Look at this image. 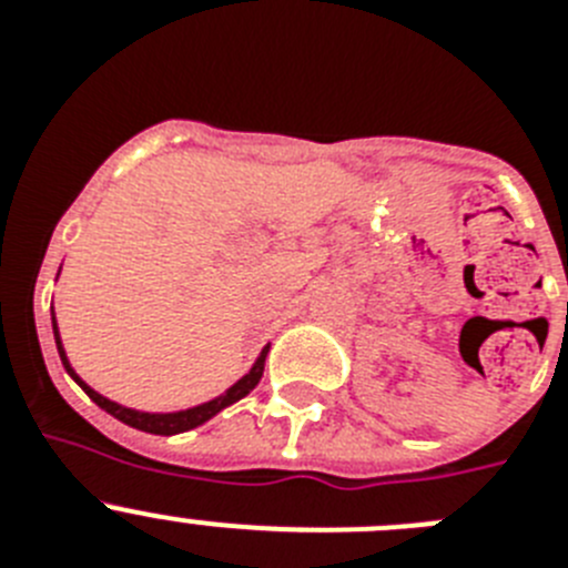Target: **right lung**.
Here are the masks:
<instances>
[{
	"mask_svg": "<svg viewBox=\"0 0 568 568\" xmlns=\"http://www.w3.org/2000/svg\"><path fill=\"white\" fill-rule=\"evenodd\" d=\"M59 273H62V267H59ZM59 273H57V278H59ZM50 321H53V338H57L59 358H62V364H64V369H68L70 378L77 381L84 393H88V398L93 400L97 406H102L104 413L113 415V418H119L122 424L133 426V429H142V433H150V435L187 433V429H195V426L207 424L210 418H215V415L222 413V409H227L230 404H235V400H241L244 395L253 393L255 386H258L261 375H264V361H267V353H270V344H267L258 353L255 364L250 366V373L241 375V378L235 381L233 386H227L222 395H215V398L204 400V404L187 406V409H175V413H144V409H133V406L115 404V400L104 398L102 393H97V389H93L90 384H84V381L79 378L77 369H73V364H70L68 353H64V344H62V335H59V324H57V313H53V307H50Z\"/></svg>",
	"mask_w": 568,
	"mask_h": 568,
	"instance_id": "obj_1",
	"label": "right lung"
}]
</instances>
